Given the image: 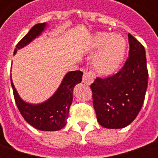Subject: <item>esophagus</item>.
I'll return each instance as SVG.
<instances>
[{
  "instance_id": "obj_1",
  "label": "esophagus",
  "mask_w": 158,
  "mask_h": 158,
  "mask_svg": "<svg viewBox=\"0 0 158 158\" xmlns=\"http://www.w3.org/2000/svg\"><path fill=\"white\" fill-rule=\"evenodd\" d=\"M94 79H95V73L93 71L89 70V71H86L84 75H83V82L86 84V85H90L94 82Z\"/></svg>"
}]
</instances>
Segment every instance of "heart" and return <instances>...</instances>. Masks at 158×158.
Listing matches in <instances>:
<instances>
[{
	"label": "heart",
	"instance_id": "1",
	"mask_svg": "<svg viewBox=\"0 0 158 158\" xmlns=\"http://www.w3.org/2000/svg\"><path fill=\"white\" fill-rule=\"evenodd\" d=\"M94 46L102 47L94 59L96 69L102 74H111L122 63L126 51V42L119 35L98 33L94 38Z\"/></svg>",
	"mask_w": 158,
	"mask_h": 158
}]
</instances>
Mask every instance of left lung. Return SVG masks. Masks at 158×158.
<instances>
[{
	"mask_svg": "<svg viewBox=\"0 0 158 158\" xmlns=\"http://www.w3.org/2000/svg\"><path fill=\"white\" fill-rule=\"evenodd\" d=\"M129 57L118 72L97 77L90 85L96 118L106 129H121L135 120L142 107L148 85L145 48L128 35Z\"/></svg>",
	"mask_w": 158,
	"mask_h": 158,
	"instance_id": "left-lung-1",
	"label": "left lung"
}]
</instances>
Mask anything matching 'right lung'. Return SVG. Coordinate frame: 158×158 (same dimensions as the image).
<instances>
[{
	"mask_svg": "<svg viewBox=\"0 0 158 158\" xmlns=\"http://www.w3.org/2000/svg\"><path fill=\"white\" fill-rule=\"evenodd\" d=\"M45 27V23L33 26L29 32L16 45L14 54L19 49L28 45L40 35ZM82 75L83 73L79 70L68 73L56 92L48 101L39 105L24 102L19 97L11 78L16 105L23 118L34 128L42 131H56L62 129L69 118V107L73 102V89L77 84L82 81Z\"/></svg>",
	"mask_w": 158,
	"mask_h": 158,
	"instance_id": "obj_1",
	"label": "right lung"
}]
</instances>
